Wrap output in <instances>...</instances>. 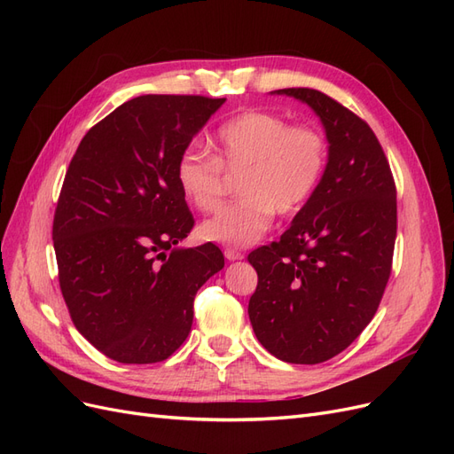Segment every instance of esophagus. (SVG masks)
<instances>
[{
  "instance_id": "esophagus-1",
  "label": "esophagus",
  "mask_w": 454,
  "mask_h": 454,
  "mask_svg": "<svg viewBox=\"0 0 454 454\" xmlns=\"http://www.w3.org/2000/svg\"><path fill=\"white\" fill-rule=\"evenodd\" d=\"M225 257H227L229 261H239V259H244V254L239 252L237 248H227V250H225Z\"/></svg>"
}]
</instances>
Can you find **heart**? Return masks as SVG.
Instances as JSON below:
<instances>
[{
    "instance_id": "obj_1",
    "label": "heart",
    "mask_w": 454,
    "mask_h": 454,
    "mask_svg": "<svg viewBox=\"0 0 454 454\" xmlns=\"http://www.w3.org/2000/svg\"><path fill=\"white\" fill-rule=\"evenodd\" d=\"M214 157L185 149L176 160V184L199 212L212 214L225 197V172L240 174L242 195L200 227L206 240L250 246L269 231L274 214L290 215L312 199L327 168L325 136L309 122L248 109L214 132Z\"/></svg>"
}]
</instances>
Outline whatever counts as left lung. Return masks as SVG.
<instances>
[{
	"mask_svg": "<svg viewBox=\"0 0 454 454\" xmlns=\"http://www.w3.org/2000/svg\"><path fill=\"white\" fill-rule=\"evenodd\" d=\"M320 115L329 160L320 187L278 242L248 255L257 287L248 314L272 356L332 360L373 320L392 272L395 182L367 122L314 89H280Z\"/></svg>",
	"mask_w": 454,
	"mask_h": 454,
	"instance_id": "left-lung-1",
	"label": "left lung"
}]
</instances>
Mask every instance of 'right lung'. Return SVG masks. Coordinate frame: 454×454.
Masks as SVG:
<instances>
[{
	"instance_id": "right-lung-1",
	"label": "right lung",
	"mask_w": 454,
	"mask_h": 454,
	"mask_svg": "<svg viewBox=\"0 0 454 454\" xmlns=\"http://www.w3.org/2000/svg\"><path fill=\"white\" fill-rule=\"evenodd\" d=\"M225 98L145 94L83 136L52 219L60 292L77 332L121 364L170 358L199 287L222 270L215 244L174 250L195 225L176 160Z\"/></svg>"
}]
</instances>
